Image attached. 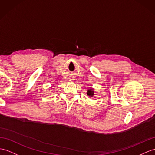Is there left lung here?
Listing matches in <instances>:
<instances>
[{
  "mask_svg": "<svg viewBox=\"0 0 155 155\" xmlns=\"http://www.w3.org/2000/svg\"><path fill=\"white\" fill-rule=\"evenodd\" d=\"M87 95L89 97H93L94 95V89H93L92 88L88 89L87 91Z\"/></svg>",
  "mask_w": 155,
  "mask_h": 155,
  "instance_id": "1",
  "label": "left lung"
}]
</instances>
